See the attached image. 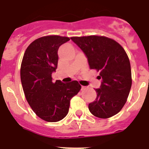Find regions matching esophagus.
<instances>
[{"instance_id": "34e87169", "label": "esophagus", "mask_w": 149, "mask_h": 149, "mask_svg": "<svg viewBox=\"0 0 149 149\" xmlns=\"http://www.w3.org/2000/svg\"><path fill=\"white\" fill-rule=\"evenodd\" d=\"M86 89V86H81V89L83 90V89Z\"/></svg>"}]
</instances>
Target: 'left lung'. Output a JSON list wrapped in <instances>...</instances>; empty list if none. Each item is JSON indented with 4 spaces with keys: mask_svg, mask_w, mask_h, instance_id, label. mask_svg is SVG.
I'll use <instances>...</instances> for the list:
<instances>
[{
    "mask_svg": "<svg viewBox=\"0 0 149 149\" xmlns=\"http://www.w3.org/2000/svg\"><path fill=\"white\" fill-rule=\"evenodd\" d=\"M70 39L86 57L89 68L100 72L101 85L95 89L97 97L89 104L96 117L107 119L122 110L132 86L130 60L125 49L114 40L105 36L72 37Z\"/></svg>",
    "mask_w": 149,
    "mask_h": 149,
    "instance_id": "left-lung-1",
    "label": "left lung"
}]
</instances>
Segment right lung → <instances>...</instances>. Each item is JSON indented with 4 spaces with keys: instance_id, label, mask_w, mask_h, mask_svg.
I'll list each match as a JSON object with an SVG mask.
<instances>
[{
    "instance_id": "obj_1",
    "label": "right lung",
    "mask_w": 149,
    "mask_h": 149,
    "mask_svg": "<svg viewBox=\"0 0 149 149\" xmlns=\"http://www.w3.org/2000/svg\"><path fill=\"white\" fill-rule=\"evenodd\" d=\"M70 41L68 37L48 36L35 40L26 49L20 69L23 91L30 106L38 117L56 122L66 116L70 99L77 95V81H53L52 74L58 63V49Z\"/></svg>"
}]
</instances>
